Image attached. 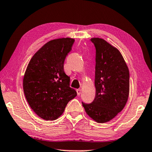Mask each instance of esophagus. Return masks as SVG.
I'll list each match as a JSON object with an SVG mask.
<instances>
[{
  "instance_id": "34e87169",
  "label": "esophagus",
  "mask_w": 152,
  "mask_h": 152,
  "mask_svg": "<svg viewBox=\"0 0 152 152\" xmlns=\"http://www.w3.org/2000/svg\"><path fill=\"white\" fill-rule=\"evenodd\" d=\"M81 92H82V90H81V89L79 88V89H77V90H76V92H77V94H78V95L80 94Z\"/></svg>"
}]
</instances>
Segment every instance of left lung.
<instances>
[{
	"label": "left lung",
	"instance_id": "1",
	"mask_svg": "<svg viewBox=\"0 0 152 152\" xmlns=\"http://www.w3.org/2000/svg\"><path fill=\"white\" fill-rule=\"evenodd\" d=\"M96 48L94 86L91 104L82 102L86 114L99 123L109 122L125 107L129 94V72L119 50L103 39H91Z\"/></svg>",
	"mask_w": 152,
	"mask_h": 152
}]
</instances>
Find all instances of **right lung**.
Instances as JSON below:
<instances>
[{"label": "right lung", "instance_id": "1", "mask_svg": "<svg viewBox=\"0 0 152 152\" xmlns=\"http://www.w3.org/2000/svg\"><path fill=\"white\" fill-rule=\"evenodd\" d=\"M74 41L70 37L51 40L28 64L23 81L24 94L31 109L43 119H57L77 95L64 70V60Z\"/></svg>", "mask_w": 152, "mask_h": 152}]
</instances>
